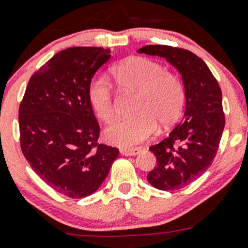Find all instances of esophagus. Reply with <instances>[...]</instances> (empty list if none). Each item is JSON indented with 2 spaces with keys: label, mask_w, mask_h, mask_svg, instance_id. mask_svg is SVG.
I'll list each match as a JSON object with an SVG mask.
<instances>
[{
  "label": "esophagus",
  "mask_w": 248,
  "mask_h": 248,
  "mask_svg": "<svg viewBox=\"0 0 248 248\" xmlns=\"http://www.w3.org/2000/svg\"><path fill=\"white\" fill-rule=\"evenodd\" d=\"M120 152L124 156H136V155H138L140 152V149H138V147L137 149H121Z\"/></svg>",
  "instance_id": "esophagus-1"
}]
</instances>
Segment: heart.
<instances>
[{
    "label": "heart",
    "instance_id": "1",
    "mask_svg": "<svg viewBox=\"0 0 248 248\" xmlns=\"http://www.w3.org/2000/svg\"><path fill=\"white\" fill-rule=\"evenodd\" d=\"M112 77L120 90L137 92L136 115L114 122L104 131V139L112 145L132 147L155 133L157 122L161 127L174 124L185 104L182 82L166 72L158 62L141 56L124 60L112 68ZM89 102L102 121L115 117L114 94L104 78H96L89 86Z\"/></svg>",
    "mask_w": 248,
    "mask_h": 248
}]
</instances>
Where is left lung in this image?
Wrapping results in <instances>:
<instances>
[{
	"label": "left lung",
	"instance_id": "obj_1",
	"mask_svg": "<svg viewBox=\"0 0 248 248\" xmlns=\"http://www.w3.org/2000/svg\"><path fill=\"white\" fill-rule=\"evenodd\" d=\"M139 54L164 57L182 78L186 109L184 119L150 151L157 164L147 181L161 191L187 186L211 166L224 128L222 91L201 57L188 50L169 46H146Z\"/></svg>",
	"mask_w": 248,
	"mask_h": 248
}]
</instances>
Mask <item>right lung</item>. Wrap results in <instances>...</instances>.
<instances>
[{
    "label": "right lung",
    "instance_id": "add662e5",
    "mask_svg": "<svg viewBox=\"0 0 248 248\" xmlns=\"http://www.w3.org/2000/svg\"><path fill=\"white\" fill-rule=\"evenodd\" d=\"M110 50L74 46L55 54L30 78L19 108L25 158L51 188L84 198L108 176L119 149L98 144L99 124L89 102L94 73Z\"/></svg>",
    "mask_w": 248,
    "mask_h": 248
}]
</instances>
